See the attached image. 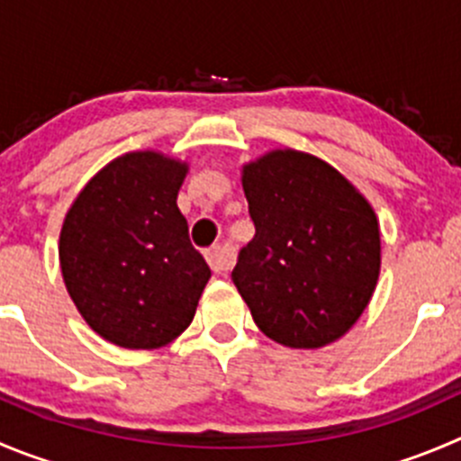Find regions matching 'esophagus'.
<instances>
[{"mask_svg": "<svg viewBox=\"0 0 461 461\" xmlns=\"http://www.w3.org/2000/svg\"><path fill=\"white\" fill-rule=\"evenodd\" d=\"M205 260H208V265L212 267L214 274H223V271H228L230 267H233L235 258H233V253L228 251V249L212 247L205 251Z\"/></svg>", "mask_w": 461, "mask_h": 461, "instance_id": "34e87169", "label": "esophagus"}]
</instances>
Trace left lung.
Segmentation results:
<instances>
[{
  "label": "left lung",
  "mask_w": 461,
  "mask_h": 461,
  "mask_svg": "<svg viewBox=\"0 0 461 461\" xmlns=\"http://www.w3.org/2000/svg\"><path fill=\"white\" fill-rule=\"evenodd\" d=\"M242 187L256 235L240 251L233 283L256 326L289 348L344 337L380 276V223L369 201L332 165L296 149L242 165Z\"/></svg>",
  "instance_id": "obj_1"
}]
</instances>
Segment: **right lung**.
<instances>
[{
	"instance_id": "right-lung-1",
	"label": "right lung",
	"mask_w": 461,
	"mask_h": 461,
	"mask_svg": "<svg viewBox=\"0 0 461 461\" xmlns=\"http://www.w3.org/2000/svg\"><path fill=\"white\" fill-rule=\"evenodd\" d=\"M187 169L153 149L124 153L86 183L63 219L59 260L69 299L120 348L176 339L210 280L176 205Z\"/></svg>"
}]
</instances>
